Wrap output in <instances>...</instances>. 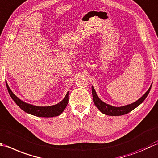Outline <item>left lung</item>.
<instances>
[{
    "label": "left lung",
    "mask_w": 158,
    "mask_h": 158,
    "mask_svg": "<svg viewBox=\"0 0 158 158\" xmlns=\"http://www.w3.org/2000/svg\"><path fill=\"white\" fill-rule=\"evenodd\" d=\"M151 88V86L148 89V91L144 93V94L138 100L132 104L126 105L124 106H121V107H115V106H112L109 104H106L104 102H102L100 99L98 98L94 88L92 86V94H93V102H94L95 105L97 106V108L100 110L103 114L109 115V116H121L125 114H127L129 112L133 110L134 108L138 107L141 103L143 102V101L145 99L147 96L149 94Z\"/></svg>",
    "instance_id": "obj_1"
}]
</instances>
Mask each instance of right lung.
<instances>
[{"label": "right lung", "instance_id": "1", "mask_svg": "<svg viewBox=\"0 0 158 158\" xmlns=\"http://www.w3.org/2000/svg\"><path fill=\"white\" fill-rule=\"evenodd\" d=\"M7 87L9 93V95H10L11 98L13 99V100L15 102V104H17L22 110L27 112L28 114H31L32 115L36 116V117H53L60 115L63 112V110H65L69 100V93L67 92L65 98H64L60 102H59V104L50 106H36L27 104V103L24 102L23 101H22L21 99H19L17 96L15 95L14 94V93L11 91V89H9L7 84Z\"/></svg>", "mask_w": 158, "mask_h": 158}]
</instances>
